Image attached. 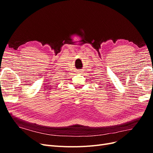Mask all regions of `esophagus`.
I'll return each instance as SVG.
<instances>
[{"label": "esophagus", "mask_w": 153, "mask_h": 153, "mask_svg": "<svg viewBox=\"0 0 153 153\" xmlns=\"http://www.w3.org/2000/svg\"><path fill=\"white\" fill-rule=\"evenodd\" d=\"M82 69H78V73H80V74H82Z\"/></svg>", "instance_id": "obj_1"}]
</instances>
